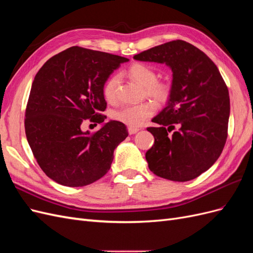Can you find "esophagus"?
<instances>
[{
  "mask_svg": "<svg viewBox=\"0 0 253 253\" xmlns=\"http://www.w3.org/2000/svg\"><path fill=\"white\" fill-rule=\"evenodd\" d=\"M127 131H128V134H129V135H133V134H136L137 132H138L139 128H138V127L128 126V127H127Z\"/></svg>",
  "mask_w": 253,
  "mask_h": 253,
  "instance_id": "esophagus-1",
  "label": "esophagus"
}]
</instances>
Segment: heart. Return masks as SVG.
<instances>
[{"mask_svg":"<svg viewBox=\"0 0 253 253\" xmlns=\"http://www.w3.org/2000/svg\"><path fill=\"white\" fill-rule=\"evenodd\" d=\"M127 76L144 86L145 94L158 102H165L170 97L171 86L166 81L157 80V73L152 66L144 63H134L127 68ZM119 84V77L114 75L105 82L103 86L104 98L109 102L116 99V90ZM155 113V106L151 102L138 105H128L113 113V118L128 126H140L145 120Z\"/></svg>","mask_w":253,"mask_h":253,"instance_id":"heart-1","label":"heart"}]
</instances>
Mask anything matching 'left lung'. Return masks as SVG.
Segmentation results:
<instances>
[{"label":"left lung","mask_w":253,"mask_h":253,"mask_svg":"<svg viewBox=\"0 0 253 253\" xmlns=\"http://www.w3.org/2000/svg\"><path fill=\"white\" fill-rule=\"evenodd\" d=\"M134 59L166 63L173 72L169 101L152 119L159 126L147 128L155 138L145 153L149 169L174 181L196 178L216 162L227 140L230 99L217 66L182 40L152 47Z\"/></svg>","instance_id":"obj_1"}]
</instances>
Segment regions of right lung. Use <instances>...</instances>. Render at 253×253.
<instances>
[{"label":"right lung","instance_id":"add662e5","mask_svg":"<svg viewBox=\"0 0 253 253\" xmlns=\"http://www.w3.org/2000/svg\"><path fill=\"white\" fill-rule=\"evenodd\" d=\"M128 59L73 46L51 57L37 73L25 112L29 147L43 172L66 187H83L110 170L114 150L128 133L116 120L104 124L103 86ZM86 119L103 125L83 132Z\"/></svg>","mask_w":253,"mask_h":253}]
</instances>
